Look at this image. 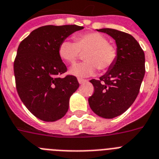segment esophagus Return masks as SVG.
I'll use <instances>...</instances> for the list:
<instances>
[{
	"instance_id": "esophagus-1",
	"label": "esophagus",
	"mask_w": 159,
	"mask_h": 159,
	"mask_svg": "<svg viewBox=\"0 0 159 159\" xmlns=\"http://www.w3.org/2000/svg\"><path fill=\"white\" fill-rule=\"evenodd\" d=\"M77 81H78V82H79L80 84H83V83H85V82H87V80L82 79V78H78V79H77Z\"/></svg>"
}]
</instances>
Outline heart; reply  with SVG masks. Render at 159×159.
<instances>
[{
  "label": "heart",
  "mask_w": 159,
  "mask_h": 159,
  "mask_svg": "<svg viewBox=\"0 0 159 159\" xmlns=\"http://www.w3.org/2000/svg\"><path fill=\"white\" fill-rule=\"evenodd\" d=\"M80 51H87L84 60L86 62L73 65L69 73L78 77H86L94 75L98 68L105 70L110 68L117 57V49L108 43L103 34L98 32H90L78 34L75 43L65 39L60 43L58 53L62 60L73 64L77 61Z\"/></svg>",
  "instance_id": "heart-1"
}]
</instances>
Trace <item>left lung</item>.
Listing matches in <instances>:
<instances>
[{"label":"left lung","mask_w":159,"mask_h":159,"mask_svg":"<svg viewBox=\"0 0 159 159\" xmlns=\"http://www.w3.org/2000/svg\"><path fill=\"white\" fill-rule=\"evenodd\" d=\"M97 30L114 39L117 57L104 75L90 81L94 92L88 102L98 116L112 119L126 111L138 95L145 73V53L131 34L110 28Z\"/></svg>","instance_id":"1"}]
</instances>
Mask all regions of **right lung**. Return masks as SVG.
Instances as JSON below:
<instances>
[{
  "mask_svg": "<svg viewBox=\"0 0 159 159\" xmlns=\"http://www.w3.org/2000/svg\"><path fill=\"white\" fill-rule=\"evenodd\" d=\"M77 25L39 27L20 43L14 64L20 98L34 116L57 121L69 110V98L79 87L77 77L60 75L67 71L58 53L60 43L82 30Z\"/></svg>",
  "mask_w": 159,
  "mask_h": 159,
  "instance_id": "obj_1",
  "label": "right lung"
}]
</instances>
